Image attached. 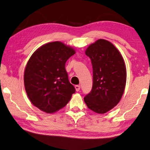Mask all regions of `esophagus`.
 Here are the masks:
<instances>
[{
  "mask_svg": "<svg viewBox=\"0 0 150 150\" xmlns=\"http://www.w3.org/2000/svg\"><path fill=\"white\" fill-rule=\"evenodd\" d=\"M75 89H76V91H80V86L79 85H75Z\"/></svg>",
  "mask_w": 150,
  "mask_h": 150,
  "instance_id": "obj_1",
  "label": "esophagus"
}]
</instances>
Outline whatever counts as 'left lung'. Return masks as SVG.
<instances>
[{"label": "left lung", "mask_w": 150, "mask_h": 150, "mask_svg": "<svg viewBox=\"0 0 150 150\" xmlns=\"http://www.w3.org/2000/svg\"><path fill=\"white\" fill-rule=\"evenodd\" d=\"M85 54L91 61L93 86L84 101L94 112L105 113L117 105L124 92L127 76L124 61L115 47L104 39L89 45Z\"/></svg>", "instance_id": "obj_1"}]
</instances>
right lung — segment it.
<instances>
[{
  "mask_svg": "<svg viewBox=\"0 0 150 150\" xmlns=\"http://www.w3.org/2000/svg\"><path fill=\"white\" fill-rule=\"evenodd\" d=\"M74 49L59 41L45 44L32 54L26 66L24 83L35 107L52 113L65 107L75 92L69 81L65 63Z\"/></svg>",
  "mask_w": 150,
  "mask_h": 150,
  "instance_id": "right-lung-1",
  "label": "right lung"
}]
</instances>
